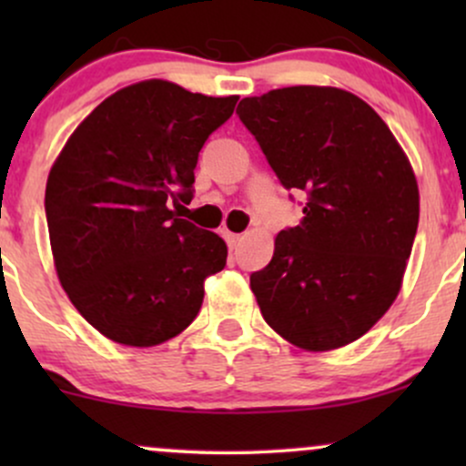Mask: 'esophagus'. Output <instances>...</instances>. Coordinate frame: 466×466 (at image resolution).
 Segmentation results:
<instances>
[{
  "label": "esophagus",
  "mask_w": 466,
  "mask_h": 466,
  "mask_svg": "<svg viewBox=\"0 0 466 466\" xmlns=\"http://www.w3.org/2000/svg\"><path fill=\"white\" fill-rule=\"evenodd\" d=\"M223 238H226L228 248L229 249H237L238 240H240V234H234V232H228V229H223Z\"/></svg>",
  "instance_id": "1"
}]
</instances>
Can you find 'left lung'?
Listing matches in <instances>:
<instances>
[{
  "mask_svg": "<svg viewBox=\"0 0 466 466\" xmlns=\"http://www.w3.org/2000/svg\"><path fill=\"white\" fill-rule=\"evenodd\" d=\"M237 114L280 184L309 195L271 263L249 276L260 313L298 349H341L403 285L420 206L408 155L370 105L339 87L271 89Z\"/></svg>",
  "mask_w": 466,
  "mask_h": 466,
  "instance_id": "1",
  "label": "left lung"
}]
</instances>
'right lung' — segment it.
Instances as JSON below:
<instances>
[{
  "instance_id": "add662e5",
  "label": "right lung",
  "mask_w": 466,
  "mask_h": 466,
  "mask_svg": "<svg viewBox=\"0 0 466 466\" xmlns=\"http://www.w3.org/2000/svg\"><path fill=\"white\" fill-rule=\"evenodd\" d=\"M237 100L162 78L133 83L96 106L52 164L56 276L106 339L148 349L177 337L199 313L206 278L226 267V240L170 206L192 199L203 142Z\"/></svg>"
}]
</instances>
